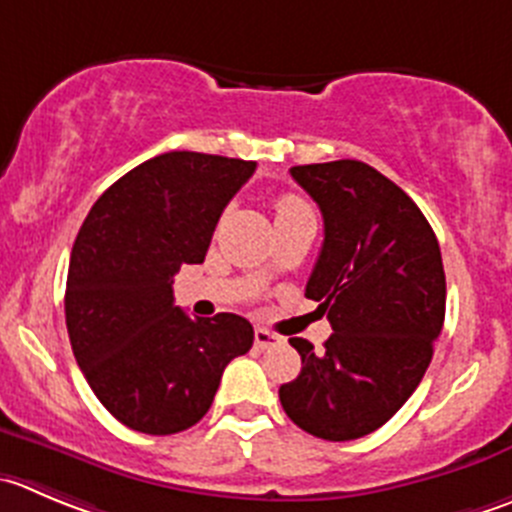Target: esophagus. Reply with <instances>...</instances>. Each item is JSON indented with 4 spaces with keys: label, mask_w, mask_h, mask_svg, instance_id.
<instances>
[{
    "label": "esophagus",
    "mask_w": 512,
    "mask_h": 512,
    "mask_svg": "<svg viewBox=\"0 0 512 512\" xmlns=\"http://www.w3.org/2000/svg\"><path fill=\"white\" fill-rule=\"evenodd\" d=\"M280 340H282L280 335H275V332L265 330V327H257V330H255V345L260 347V350H265V347L275 345V342H280Z\"/></svg>",
    "instance_id": "obj_1"
}]
</instances>
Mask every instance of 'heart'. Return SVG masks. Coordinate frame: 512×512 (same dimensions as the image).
I'll return each instance as SVG.
<instances>
[{
	"mask_svg": "<svg viewBox=\"0 0 512 512\" xmlns=\"http://www.w3.org/2000/svg\"><path fill=\"white\" fill-rule=\"evenodd\" d=\"M275 210H277V220H280V217H290V215H297V212L310 210V205L297 195H282L280 200L275 202Z\"/></svg>",
	"mask_w": 512,
	"mask_h": 512,
	"instance_id": "b5f03b06",
	"label": "heart"
}]
</instances>
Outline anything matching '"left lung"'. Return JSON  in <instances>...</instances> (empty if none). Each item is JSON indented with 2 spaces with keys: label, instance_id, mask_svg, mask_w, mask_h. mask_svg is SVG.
I'll use <instances>...</instances> for the list:
<instances>
[{
  "label": "left lung",
  "instance_id": "1",
  "mask_svg": "<svg viewBox=\"0 0 512 512\" xmlns=\"http://www.w3.org/2000/svg\"><path fill=\"white\" fill-rule=\"evenodd\" d=\"M325 240L305 295L332 325L325 350L290 337L302 370L280 388L287 418L322 440H355L388 423L423 380L445 320L438 237L420 207L357 160L300 165Z\"/></svg>",
  "mask_w": 512,
  "mask_h": 512
}]
</instances>
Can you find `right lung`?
Listing matches in <instances>:
<instances>
[{
  "label": "right lung",
  "mask_w": 512,
  "mask_h": 512,
  "mask_svg": "<svg viewBox=\"0 0 512 512\" xmlns=\"http://www.w3.org/2000/svg\"><path fill=\"white\" fill-rule=\"evenodd\" d=\"M255 167L165 152L119 177L79 227L64 292L69 342L99 403L137 433L200 423L227 362L252 347L245 317H190L172 282L205 260L222 210Z\"/></svg>",
  "instance_id": "obj_1"
}]
</instances>
